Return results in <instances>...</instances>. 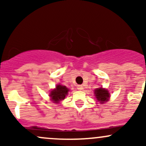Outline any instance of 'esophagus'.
Instances as JSON below:
<instances>
[{
    "label": "esophagus",
    "instance_id": "34e87169",
    "mask_svg": "<svg viewBox=\"0 0 146 146\" xmlns=\"http://www.w3.org/2000/svg\"><path fill=\"white\" fill-rule=\"evenodd\" d=\"M77 88H78V90H82V89H83V86H82V85H78V86H77Z\"/></svg>",
    "mask_w": 146,
    "mask_h": 146
}]
</instances>
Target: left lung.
<instances>
[{"instance_id":"8db88e82","label":"left lung","mask_w":146,"mask_h":146,"mask_svg":"<svg viewBox=\"0 0 146 146\" xmlns=\"http://www.w3.org/2000/svg\"><path fill=\"white\" fill-rule=\"evenodd\" d=\"M94 93L97 100L100 102L102 104L109 100L110 93H108V90L104 89L103 88H98L94 90Z\"/></svg>"}]
</instances>
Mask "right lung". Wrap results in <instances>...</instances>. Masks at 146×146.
<instances>
[{"label":"right lung","instance_id":"obj_1","mask_svg":"<svg viewBox=\"0 0 146 146\" xmlns=\"http://www.w3.org/2000/svg\"><path fill=\"white\" fill-rule=\"evenodd\" d=\"M69 89L65 86L58 84L55 89L52 90L50 93V98L53 103H59L60 101L64 100L65 97L68 95Z\"/></svg>","mask_w":146,"mask_h":146}]
</instances>
